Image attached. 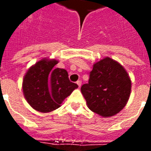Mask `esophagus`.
Returning <instances> with one entry per match:
<instances>
[{
  "mask_svg": "<svg viewBox=\"0 0 151 151\" xmlns=\"http://www.w3.org/2000/svg\"><path fill=\"white\" fill-rule=\"evenodd\" d=\"M77 84L78 86L79 87H81V86H82V81H78L77 82Z\"/></svg>",
  "mask_w": 151,
  "mask_h": 151,
  "instance_id": "34e87169",
  "label": "esophagus"
}]
</instances>
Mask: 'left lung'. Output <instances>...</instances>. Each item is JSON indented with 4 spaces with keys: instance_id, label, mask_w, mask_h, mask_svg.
I'll list each match as a JSON object with an SVG mask.
<instances>
[{
    "instance_id": "left-lung-1",
    "label": "left lung",
    "mask_w": 151,
    "mask_h": 151,
    "mask_svg": "<svg viewBox=\"0 0 151 151\" xmlns=\"http://www.w3.org/2000/svg\"><path fill=\"white\" fill-rule=\"evenodd\" d=\"M86 104L103 117L119 113L126 105L131 93V80L120 63L105 57L94 64L88 83L81 87Z\"/></svg>"
}]
</instances>
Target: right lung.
Wrapping results in <instances>:
<instances>
[{
  "label": "right lung",
  "mask_w": 151,
  "mask_h": 151,
  "mask_svg": "<svg viewBox=\"0 0 151 151\" xmlns=\"http://www.w3.org/2000/svg\"><path fill=\"white\" fill-rule=\"evenodd\" d=\"M55 59H43L32 65L22 81V91L31 108L43 113L54 111L78 86L71 82L65 69L54 68Z\"/></svg>",
  "instance_id": "add662e5"
}]
</instances>
